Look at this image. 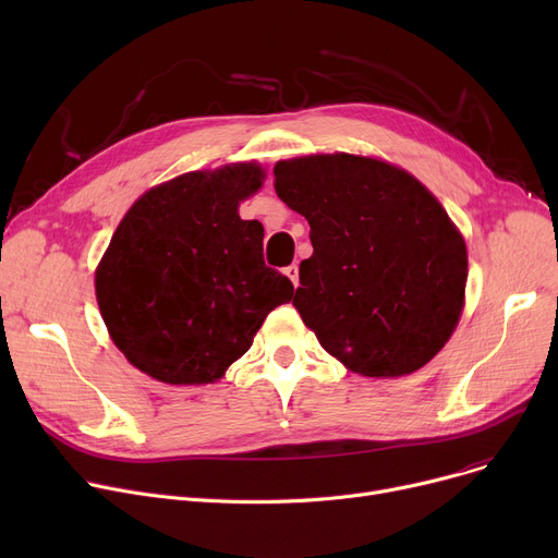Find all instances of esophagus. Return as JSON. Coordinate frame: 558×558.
<instances>
[{
  "mask_svg": "<svg viewBox=\"0 0 558 558\" xmlns=\"http://www.w3.org/2000/svg\"><path fill=\"white\" fill-rule=\"evenodd\" d=\"M284 276L294 282V287H299V264H289V267L284 269Z\"/></svg>",
  "mask_w": 558,
  "mask_h": 558,
  "instance_id": "1",
  "label": "esophagus"
}]
</instances>
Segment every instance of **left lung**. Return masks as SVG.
<instances>
[{"label": "left lung", "mask_w": 558, "mask_h": 558, "mask_svg": "<svg viewBox=\"0 0 558 558\" xmlns=\"http://www.w3.org/2000/svg\"><path fill=\"white\" fill-rule=\"evenodd\" d=\"M276 194L310 223L294 307L332 357L366 377L425 366L454 332L465 242L412 173L353 154L274 167Z\"/></svg>", "instance_id": "8db88e82"}]
</instances>
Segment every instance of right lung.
I'll return each mask as SVG.
<instances>
[{
  "label": "right lung",
  "mask_w": 558,
  "mask_h": 558,
  "mask_svg": "<svg viewBox=\"0 0 558 558\" xmlns=\"http://www.w3.org/2000/svg\"><path fill=\"white\" fill-rule=\"evenodd\" d=\"M255 162L190 171L144 192L95 274L97 303L124 357L167 385H210L240 360L294 284L267 267L264 228L240 203L262 187Z\"/></svg>",
  "instance_id": "add662e5"
}]
</instances>
